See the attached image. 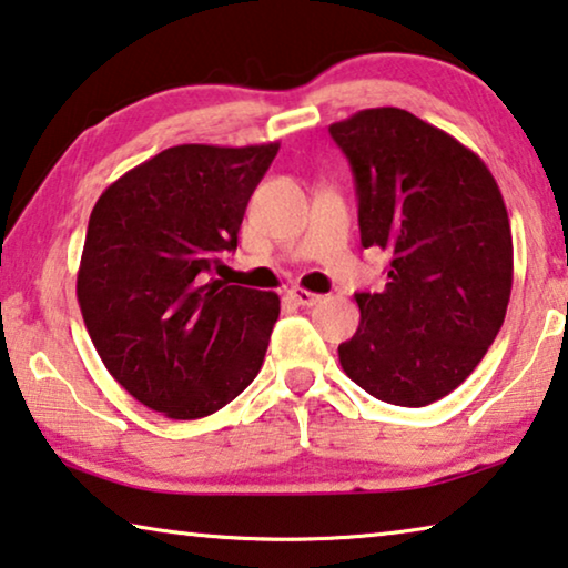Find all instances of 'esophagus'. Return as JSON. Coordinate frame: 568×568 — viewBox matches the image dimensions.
Segmentation results:
<instances>
[{"mask_svg": "<svg viewBox=\"0 0 568 568\" xmlns=\"http://www.w3.org/2000/svg\"><path fill=\"white\" fill-rule=\"evenodd\" d=\"M286 294H290V300L297 302L300 307H312V304H317V300H320V294L302 290V286H292V290Z\"/></svg>", "mask_w": 568, "mask_h": 568, "instance_id": "obj_1", "label": "esophagus"}]
</instances>
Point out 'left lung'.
<instances>
[{
    "instance_id": "1",
    "label": "left lung",
    "mask_w": 568,
    "mask_h": 568,
    "mask_svg": "<svg viewBox=\"0 0 568 568\" xmlns=\"http://www.w3.org/2000/svg\"><path fill=\"white\" fill-rule=\"evenodd\" d=\"M351 161L364 248L389 251L384 292L356 294L361 323L338 345L372 397L425 407L454 392L495 343L513 292V230L479 155L399 106L333 122Z\"/></svg>"
}]
</instances>
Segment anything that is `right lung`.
I'll return each instance as SVG.
<instances>
[{"instance_id": "right-lung-1", "label": "right lung", "mask_w": 568, "mask_h": 568, "mask_svg": "<svg viewBox=\"0 0 568 568\" xmlns=\"http://www.w3.org/2000/svg\"><path fill=\"white\" fill-rule=\"evenodd\" d=\"M278 143H186L130 169L97 200L77 297L106 372L141 405L200 420L256 379L278 294L212 278L235 251Z\"/></svg>"}]
</instances>
